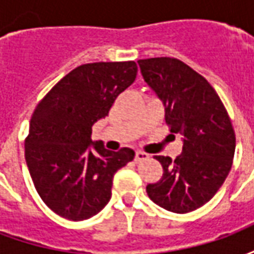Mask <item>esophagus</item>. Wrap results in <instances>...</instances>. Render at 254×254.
Segmentation results:
<instances>
[{
	"label": "esophagus",
	"mask_w": 254,
	"mask_h": 254,
	"mask_svg": "<svg viewBox=\"0 0 254 254\" xmlns=\"http://www.w3.org/2000/svg\"><path fill=\"white\" fill-rule=\"evenodd\" d=\"M148 154H145L143 151H136V156H134V160L136 162H141V160H145L148 159Z\"/></svg>",
	"instance_id": "1"
}]
</instances>
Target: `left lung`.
Returning <instances> with one entry per match:
<instances>
[{
    "label": "left lung",
    "instance_id": "1",
    "mask_svg": "<svg viewBox=\"0 0 254 254\" xmlns=\"http://www.w3.org/2000/svg\"><path fill=\"white\" fill-rule=\"evenodd\" d=\"M137 63L144 81L165 105L170 132L180 133L184 143L174 160L154 156L163 176L147 185V194L167 211L190 212L209 201L229 176L234 129L216 91L187 64L170 57Z\"/></svg>",
    "mask_w": 254,
    "mask_h": 254
}]
</instances>
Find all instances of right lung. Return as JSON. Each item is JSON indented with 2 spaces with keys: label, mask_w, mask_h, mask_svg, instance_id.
<instances>
[{
  "label": "right lung",
  "mask_w": 254,
  "mask_h": 254,
  "mask_svg": "<svg viewBox=\"0 0 254 254\" xmlns=\"http://www.w3.org/2000/svg\"><path fill=\"white\" fill-rule=\"evenodd\" d=\"M137 65L94 63L61 78L36 106L25 138V162L36 191L52 211L84 220L110 201L113 178L134 151H109L92 141V127L134 81Z\"/></svg>",
  "instance_id": "right-lung-1"
}]
</instances>
